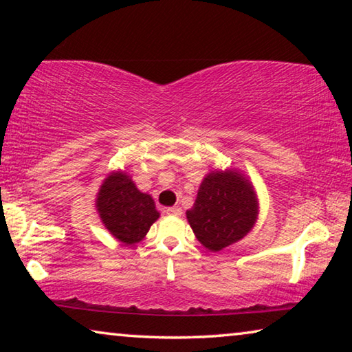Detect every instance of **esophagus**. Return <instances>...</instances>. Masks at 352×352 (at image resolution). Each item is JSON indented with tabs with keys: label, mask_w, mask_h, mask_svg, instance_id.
I'll return each mask as SVG.
<instances>
[{
	"label": "esophagus",
	"mask_w": 352,
	"mask_h": 352,
	"mask_svg": "<svg viewBox=\"0 0 352 352\" xmlns=\"http://www.w3.org/2000/svg\"><path fill=\"white\" fill-rule=\"evenodd\" d=\"M166 212L170 214V216H182V214H183V211H182V208H180V206H172V208H168V210H166Z\"/></svg>",
	"instance_id": "34e87169"
}]
</instances>
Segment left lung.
Listing matches in <instances>:
<instances>
[{
  "label": "left lung",
  "mask_w": 352,
  "mask_h": 352,
  "mask_svg": "<svg viewBox=\"0 0 352 352\" xmlns=\"http://www.w3.org/2000/svg\"><path fill=\"white\" fill-rule=\"evenodd\" d=\"M259 216L253 183L237 169H214L201 180L186 219L197 241L210 252H220L243 239Z\"/></svg>",
  "instance_id": "obj_1"
}]
</instances>
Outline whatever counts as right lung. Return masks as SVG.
<instances>
[{
  "label": "right lung",
  "mask_w": 352,
  "mask_h": 352,
  "mask_svg": "<svg viewBox=\"0 0 352 352\" xmlns=\"http://www.w3.org/2000/svg\"><path fill=\"white\" fill-rule=\"evenodd\" d=\"M96 211L109 233L124 245L144 239L160 212L151 194L141 192L126 170H113L100 183Z\"/></svg>",
  "instance_id": "add662e5"
}]
</instances>
